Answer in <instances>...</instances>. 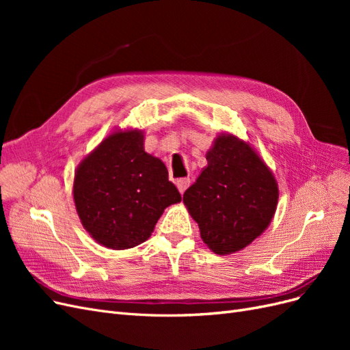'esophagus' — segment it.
Returning <instances> with one entry per match:
<instances>
[{
	"instance_id": "1",
	"label": "esophagus",
	"mask_w": 350,
	"mask_h": 350,
	"mask_svg": "<svg viewBox=\"0 0 350 350\" xmlns=\"http://www.w3.org/2000/svg\"><path fill=\"white\" fill-rule=\"evenodd\" d=\"M189 183H191V181H189V178H181V179H178V181H176V187H178V189H179V193L184 194V191L188 188Z\"/></svg>"
}]
</instances>
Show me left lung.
<instances>
[{"mask_svg":"<svg viewBox=\"0 0 350 350\" xmlns=\"http://www.w3.org/2000/svg\"><path fill=\"white\" fill-rule=\"evenodd\" d=\"M207 167L184 193L201 239L219 256L245 248L269 226L276 211V179L250 144L219 135Z\"/></svg>","mask_w":350,"mask_h":350,"instance_id":"8db88e82","label":"left lung"}]
</instances>
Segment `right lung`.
<instances>
[{
  "label": "right lung",
  "mask_w": 350,
  "mask_h": 350,
  "mask_svg": "<svg viewBox=\"0 0 350 350\" xmlns=\"http://www.w3.org/2000/svg\"><path fill=\"white\" fill-rule=\"evenodd\" d=\"M74 201L102 245L133 248L152 235L163 210L181 201L162 161L144 152L143 133H113L77 167Z\"/></svg>",
  "instance_id": "right-lung-1"
}]
</instances>
